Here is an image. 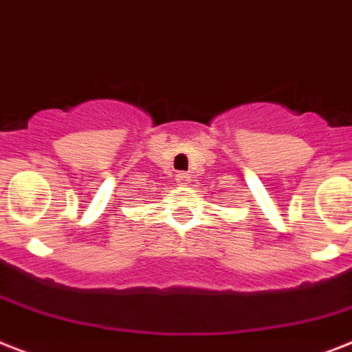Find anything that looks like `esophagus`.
<instances>
[{
  "mask_svg": "<svg viewBox=\"0 0 352 352\" xmlns=\"http://www.w3.org/2000/svg\"><path fill=\"white\" fill-rule=\"evenodd\" d=\"M176 183H178V185H182V187H185V185H188V183H190V176H188L187 173H178L176 174Z\"/></svg>",
  "mask_w": 352,
  "mask_h": 352,
  "instance_id": "1",
  "label": "esophagus"
}]
</instances>
